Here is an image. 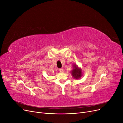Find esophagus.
<instances>
[{"label": "esophagus", "mask_w": 123, "mask_h": 123, "mask_svg": "<svg viewBox=\"0 0 123 123\" xmlns=\"http://www.w3.org/2000/svg\"><path fill=\"white\" fill-rule=\"evenodd\" d=\"M59 72L61 73H63L64 72V70L63 69H59Z\"/></svg>", "instance_id": "obj_1"}]
</instances>
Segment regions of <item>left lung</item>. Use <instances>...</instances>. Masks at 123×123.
I'll list each match as a JSON object with an SVG mask.
<instances>
[{"instance_id":"obj_1","label":"left lung","mask_w":123,"mask_h":123,"mask_svg":"<svg viewBox=\"0 0 123 123\" xmlns=\"http://www.w3.org/2000/svg\"><path fill=\"white\" fill-rule=\"evenodd\" d=\"M71 73L73 77L75 79H79L81 76V70L77 66L74 65Z\"/></svg>"}]
</instances>
